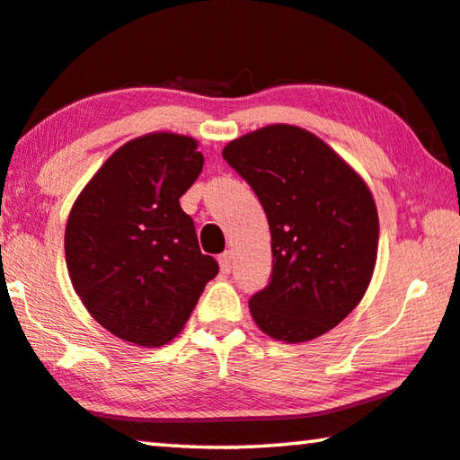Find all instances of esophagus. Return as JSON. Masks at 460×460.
<instances>
[{
  "instance_id": "1",
  "label": "esophagus",
  "mask_w": 460,
  "mask_h": 460,
  "mask_svg": "<svg viewBox=\"0 0 460 460\" xmlns=\"http://www.w3.org/2000/svg\"><path fill=\"white\" fill-rule=\"evenodd\" d=\"M218 266H221L223 274H229L231 268H233V253L231 252L221 253V256H218Z\"/></svg>"
}]
</instances>
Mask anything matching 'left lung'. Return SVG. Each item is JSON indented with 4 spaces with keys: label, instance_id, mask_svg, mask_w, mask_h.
Returning a JSON list of instances; mask_svg holds the SVG:
<instances>
[{
    "label": "left lung",
    "instance_id": "obj_1",
    "mask_svg": "<svg viewBox=\"0 0 460 460\" xmlns=\"http://www.w3.org/2000/svg\"><path fill=\"white\" fill-rule=\"evenodd\" d=\"M223 157L256 192L272 235L270 284L250 298L253 322L287 344L319 338L362 301L373 279V194L301 127L258 128L231 141Z\"/></svg>",
    "mask_w": 460,
    "mask_h": 460
}]
</instances>
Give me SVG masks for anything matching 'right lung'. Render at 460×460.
Segmentation results:
<instances>
[{"mask_svg": "<svg viewBox=\"0 0 460 460\" xmlns=\"http://www.w3.org/2000/svg\"><path fill=\"white\" fill-rule=\"evenodd\" d=\"M202 164L192 137L143 135L116 149L73 204L65 227L69 279L116 338L167 344L218 274L180 207Z\"/></svg>", "mask_w": 460, "mask_h": 460, "instance_id": "right-lung-1", "label": "right lung"}]
</instances>
